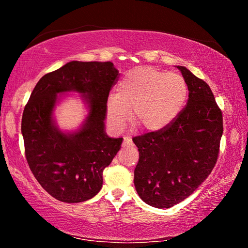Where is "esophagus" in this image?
Here are the masks:
<instances>
[{
    "mask_svg": "<svg viewBox=\"0 0 248 248\" xmlns=\"http://www.w3.org/2000/svg\"><path fill=\"white\" fill-rule=\"evenodd\" d=\"M131 144H132L131 138H130V137H124V143H123V145H124V146H128V145H131Z\"/></svg>",
    "mask_w": 248,
    "mask_h": 248,
    "instance_id": "obj_1",
    "label": "esophagus"
}]
</instances>
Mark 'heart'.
Here are the masks:
<instances>
[{
    "instance_id": "heart-1",
    "label": "heart",
    "mask_w": 248,
    "mask_h": 248,
    "mask_svg": "<svg viewBox=\"0 0 248 248\" xmlns=\"http://www.w3.org/2000/svg\"><path fill=\"white\" fill-rule=\"evenodd\" d=\"M188 89L182 75L165 73L151 66L130 71L117 87V95L107 100V117L116 130L130 118L146 131L167 127L182 110Z\"/></svg>"
}]
</instances>
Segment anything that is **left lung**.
I'll return each mask as SVG.
<instances>
[{
  "instance_id": "8db88e82",
  "label": "left lung",
  "mask_w": 248,
  "mask_h": 248,
  "mask_svg": "<svg viewBox=\"0 0 248 248\" xmlns=\"http://www.w3.org/2000/svg\"><path fill=\"white\" fill-rule=\"evenodd\" d=\"M187 84L188 103L164 129L134 137L139 162L134 186L140 198L167 209L189 197L215 167L223 133L222 111L210 86L177 65Z\"/></svg>"
}]
</instances>
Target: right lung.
<instances>
[{"instance_id":"1","label":"right lung","mask_w":248,"mask_h":248,"mask_svg":"<svg viewBox=\"0 0 248 248\" xmlns=\"http://www.w3.org/2000/svg\"><path fill=\"white\" fill-rule=\"evenodd\" d=\"M111 62L71 61L44 75L25 106L22 134L29 169L53 198L83 202L102 189L103 171L118 153L123 138L105 132L107 99L118 78ZM77 91L89 114L77 132L58 129L53 110L58 93Z\"/></svg>"}]
</instances>
